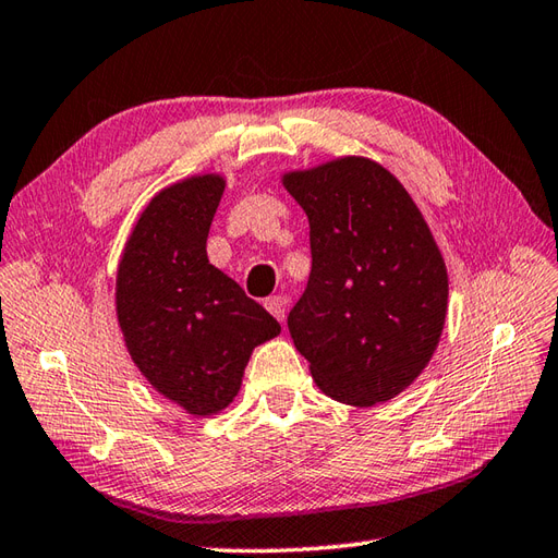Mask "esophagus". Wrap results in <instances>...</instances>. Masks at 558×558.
I'll list each match as a JSON object with an SVG mask.
<instances>
[{
    "instance_id": "esophagus-1",
    "label": "esophagus",
    "mask_w": 558,
    "mask_h": 558,
    "mask_svg": "<svg viewBox=\"0 0 558 558\" xmlns=\"http://www.w3.org/2000/svg\"><path fill=\"white\" fill-rule=\"evenodd\" d=\"M265 307L279 322H283V317H287V299H281V295H269V299L265 301Z\"/></svg>"
}]
</instances>
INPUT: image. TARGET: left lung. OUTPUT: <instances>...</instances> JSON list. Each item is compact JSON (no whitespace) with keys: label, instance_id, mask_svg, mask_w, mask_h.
Here are the masks:
<instances>
[{"label":"left lung","instance_id":"obj_1","mask_svg":"<svg viewBox=\"0 0 558 558\" xmlns=\"http://www.w3.org/2000/svg\"><path fill=\"white\" fill-rule=\"evenodd\" d=\"M281 181L311 221V279L289 313L295 349L333 401L393 399L423 373L447 319V265L427 221L401 181L367 157Z\"/></svg>","mask_w":558,"mask_h":558}]
</instances>
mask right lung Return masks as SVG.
<instances>
[{"mask_svg": "<svg viewBox=\"0 0 558 558\" xmlns=\"http://www.w3.org/2000/svg\"><path fill=\"white\" fill-rule=\"evenodd\" d=\"M225 179L203 174L159 191L135 221L117 271V317L135 367L191 415L236 399L255 345L279 322L209 265L207 233Z\"/></svg>", "mask_w": 558, "mask_h": 558, "instance_id": "add662e5", "label": "right lung"}]
</instances>
